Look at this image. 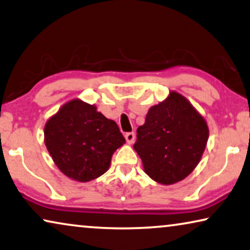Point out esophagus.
Segmentation results:
<instances>
[{"label": "esophagus", "instance_id": "obj_1", "mask_svg": "<svg viewBox=\"0 0 250 250\" xmlns=\"http://www.w3.org/2000/svg\"><path fill=\"white\" fill-rule=\"evenodd\" d=\"M125 137L126 143H128L129 145H131V144H133V141H135L136 135H135V132H128V133H125Z\"/></svg>", "mask_w": 250, "mask_h": 250}]
</instances>
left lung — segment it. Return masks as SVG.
Wrapping results in <instances>:
<instances>
[{"label":"left lung","mask_w":250,"mask_h":250,"mask_svg":"<svg viewBox=\"0 0 250 250\" xmlns=\"http://www.w3.org/2000/svg\"><path fill=\"white\" fill-rule=\"evenodd\" d=\"M208 139V126L188 99L170 91L167 98L148 110L137 130L133 149L144 170L163 185L183 181L200 163Z\"/></svg>","instance_id":"left-lung-1"}]
</instances>
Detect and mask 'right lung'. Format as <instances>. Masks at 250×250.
Masks as SVG:
<instances>
[{
    "instance_id": "right-lung-1",
    "label": "right lung",
    "mask_w": 250,
    "mask_h": 250,
    "mask_svg": "<svg viewBox=\"0 0 250 250\" xmlns=\"http://www.w3.org/2000/svg\"><path fill=\"white\" fill-rule=\"evenodd\" d=\"M44 145L56 166L70 180L86 183L109 169L114 151L125 143L118 125L94 104L73 99L44 125Z\"/></svg>"
}]
</instances>
